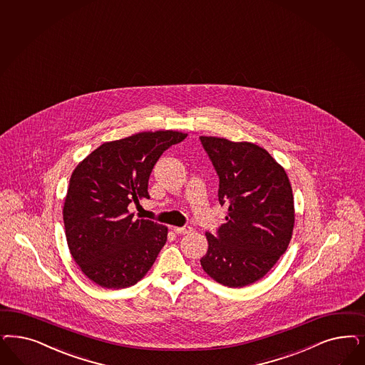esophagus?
<instances>
[{
  "label": "esophagus",
  "mask_w": 365,
  "mask_h": 365,
  "mask_svg": "<svg viewBox=\"0 0 365 365\" xmlns=\"http://www.w3.org/2000/svg\"><path fill=\"white\" fill-rule=\"evenodd\" d=\"M173 231L176 232L177 235H187V234L193 232V228L189 227V225H185V227H175Z\"/></svg>",
  "instance_id": "1"
}]
</instances>
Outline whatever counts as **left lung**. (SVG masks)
I'll return each instance as SVG.
<instances>
[{
	"mask_svg": "<svg viewBox=\"0 0 365 365\" xmlns=\"http://www.w3.org/2000/svg\"><path fill=\"white\" fill-rule=\"evenodd\" d=\"M219 176V201L227 223L207 232L201 267L228 287L263 278L284 254L294 228V197L284 169L251 142L200 137Z\"/></svg>",
	"mask_w": 365,
	"mask_h": 365,
	"instance_id": "obj_1",
	"label": "left lung"
}]
</instances>
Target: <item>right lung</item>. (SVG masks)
Instances as JSON below:
<instances>
[{
  "label": "right lung",
  "instance_id": "right-lung-1",
  "mask_svg": "<svg viewBox=\"0 0 365 365\" xmlns=\"http://www.w3.org/2000/svg\"><path fill=\"white\" fill-rule=\"evenodd\" d=\"M187 134L143 131L105 142L75 168L63 207L71 255L83 274L105 289L141 281L168 239V228L135 219L130 202L149 199L153 166Z\"/></svg>",
  "mask_w": 365,
  "mask_h": 365
}]
</instances>
